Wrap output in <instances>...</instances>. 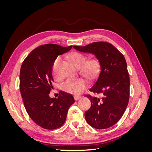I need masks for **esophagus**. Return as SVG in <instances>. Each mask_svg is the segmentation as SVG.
Instances as JSON below:
<instances>
[{"label": "esophagus", "instance_id": "1", "mask_svg": "<svg viewBox=\"0 0 152 152\" xmlns=\"http://www.w3.org/2000/svg\"><path fill=\"white\" fill-rule=\"evenodd\" d=\"M80 98H81V96H77V95L74 96V99H75V101L79 100V99H80Z\"/></svg>", "mask_w": 152, "mask_h": 152}]
</instances>
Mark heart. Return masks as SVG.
Wrapping results in <instances>:
<instances>
[{
    "mask_svg": "<svg viewBox=\"0 0 152 152\" xmlns=\"http://www.w3.org/2000/svg\"><path fill=\"white\" fill-rule=\"evenodd\" d=\"M70 61L76 67L79 68L82 75L89 79H94L98 76L100 71L101 65L99 59L96 57H92L87 59L84 54L75 52L70 56ZM61 61V57L58 56L54 59L52 65V73L55 79L59 80L61 76L58 72V66ZM88 85L87 81L83 78L68 79L62 85L64 91L72 94H79L83 91Z\"/></svg>",
    "mask_w": 152,
    "mask_h": 152,
    "instance_id": "obj_1",
    "label": "heart"
}]
</instances>
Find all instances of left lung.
<instances>
[{
  "label": "left lung",
  "mask_w": 152,
  "mask_h": 152,
  "mask_svg": "<svg viewBox=\"0 0 152 152\" xmlns=\"http://www.w3.org/2000/svg\"><path fill=\"white\" fill-rule=\"evenodd\" d=\"M73 48L94 54L101 65L99 75L89 91L102 94L103 97L85 95L91 102V108L85 112L86 120L98 129L112 127L122 117L129 99L130 79L125 58L112 44L103 41Z\"/></svg>",
  "instance_id": "8db88e82"
}]
</instances>
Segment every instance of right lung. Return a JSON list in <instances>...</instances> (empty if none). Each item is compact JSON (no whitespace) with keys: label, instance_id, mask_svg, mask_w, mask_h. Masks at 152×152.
<instances>
[{"label":"right lung","instance_id":"right-lung-1","mask_svg":"<svg viewBox=\"0 0 152 152\" xmlns=\"http://www.w3.org/2000/svg\"><path fill=\"white\" fill-rule=\"evenodd\" d=\"M72 45H41L34 49L22 63L20 87L24 106L35 124L45 129H56L66 121L68 110L74 103L72 95L59 91L58 98H50L53 88L52 65L58 55L69 51Z\"/></svg>","mask_w":152,"mask_h":152}]
</instances>
